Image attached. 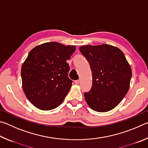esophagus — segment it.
<instances>
[{
  "instance_id": "esophagus-1",
  "label": "esophagus",
  "mask_w": 148,
  "mask_h": 148,
  "mask_svg": "<svg viewBox=\"0 0 148 148\" xmlns=\"http://www.w3.org/2000/svg\"><path fill=\"white\" fill-rule=\"evenodd\" d=\"M79 82H80V80L79 79H77V80H76V81H74V83L76 84H79Z\"/></svg>"
}]
</instances>
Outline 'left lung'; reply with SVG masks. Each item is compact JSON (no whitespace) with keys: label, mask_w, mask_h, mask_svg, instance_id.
I'll return each instance as SVG.
<instances>
[{"label":"left lung","mask_w":148,"mask_h":148,"mask_svg":"<svg viewBox=\"0 0 148 148\" xmlns=\"http://www.w3.org/2000/svg\"><path fill=\"white\" fill-rule=\"evenodd\" d=\"M79 51L89 61L92 72L91 91L85 100L92 110L106 112L116 108L129 91L131 66L118 47L103 44L84 45Z\"/></svg>","instance_id":"1"}]
</instances>
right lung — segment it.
Returning a JSON list of instances; mask_svg holds the SVG:
<instances>
[{
  "label": "right lung",
  "instance_id": "obj_1",
  "mask_svg": "<svg viewBox=\"0 0 148 148\" xmlns=\"http://www.w3.org/2000/svg\"><path fill=\"white\" fill-rule=\"evenodd\" d=\"M75 46L46 42L34 47L21 67L22 87L31 104L41 110L56 108L63 102L72 87L66 60Z\"/></svg>",
  "mask_w": 148,
  "mask_h": 148
}]
</instances>
